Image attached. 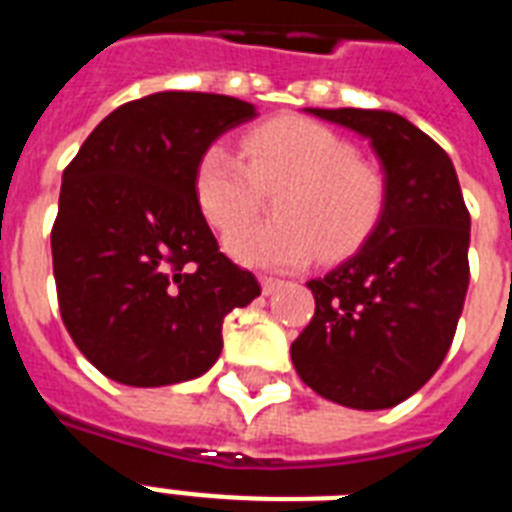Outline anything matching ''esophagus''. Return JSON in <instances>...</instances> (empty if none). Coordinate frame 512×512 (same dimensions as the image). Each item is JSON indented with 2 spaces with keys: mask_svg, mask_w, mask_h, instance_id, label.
<instances>
[{
  "mask_svg": "<svg viewBox=\"0 0 512 512\" xmlns=\"http://www.w3.org/2000/svg\"><path fill=\"white\" fill-rule=\"evenodd\" d=\"M260 284H263V295H273L284 281L276 279V276H260Z\"/></svg>",
  "mask_w": 512,
  "mask_h": 512,
  "instance_id": "1",
  "label": "esophagus"
}]
</instances>
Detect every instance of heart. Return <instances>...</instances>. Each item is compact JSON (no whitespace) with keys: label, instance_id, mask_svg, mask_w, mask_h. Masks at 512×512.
Listing matches in <instances>:
<instances>
[{"label":"heart","instance_id":"b5f03b06","mask_svg":"<svg viewBox=\"0 0 512 512\" xmlns=\"http://www.w3.org/2000/svg\"><path fill=\"white\" fill-rule=\"evenodd\" d=\"M241 155L209 146L196 162L193 191L201 215L228 233L278 192L273 224L231 233L225 247L255 268H297L319 252L324 260L353 255L377 228L385 180L358 159L348 140L303 116H279L241 138Z\"/></svg>","mask_w":512,"mask_h":512}]
</instances>
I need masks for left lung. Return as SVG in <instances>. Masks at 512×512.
I'll list each match as a JSON object with an SVG mask.
<instances>
[{"mask_svg": "<svg viewBox=\"0 0 512 512\" xmlns=\"http://www.w3.org/2000/svg\"><path fill=\"white\" fill-rule=\"evenodd\" d=\"M369 140L385 209L364 247L308 281L316 313L292 342L300 380L350 409H390L436 374L454 340L470 265V212L452 159L393 111L308 108Z\"/></svg>", "mask_w": 512, "mask_h": 512, "instance_id": "1", "label": "left lung"}]
</instances>
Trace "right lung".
<instances>
[{"instance_id": "right-lung-1", "label": "right lung", "mask_w": 512, "mask_h": 512, "mask_svg": "<svg viewBox=\"0 0 512 512\" xmlns=\"http://www.w3.org/2000/svg\"><path fill=\"white\" fill-rule=\"evenodd\" d=\"M212 92L124 103L63 170L52 271L68 335L98 372L132 388L199 377L223 350V319L260 295L201 215L204 148L255 119Z\"/></svg>"}]
</instances>
